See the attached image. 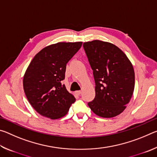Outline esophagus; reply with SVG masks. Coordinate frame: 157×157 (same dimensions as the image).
<instances>
[{
	"label": "esophagus",
	"instance_id": "34e87169",
	"mask_svg": "<svg viewBox=\"0 0 157 157\" xmlns=\"http://www.w3.org/2000/svg\"><path fill=\"white\" fill-rule=\"evenodd\" d=\"M81 91H75V94L76 95H79L81 94Z\"/></svg>",
	"mask_w": 157,
	"mask_h": 157
}]
</instances>
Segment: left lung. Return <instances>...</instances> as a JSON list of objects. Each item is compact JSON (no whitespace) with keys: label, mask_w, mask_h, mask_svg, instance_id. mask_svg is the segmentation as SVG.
<instances>
[{"label":"left lung","mask_w":157,"mask_h":157,"mask_svg":"<svg viewBox=\"0 0 157 157\" xmlns=\"http://www.w3.org/2000/svg\"><path fill=\"white\" fill-rule=\"evenodd\" d=\"M84 51L93 70L95 96L88 103L93 112L112 118L123 112L134 89L135 75L126 55L113 44L100 40L85 42Z\"/></svg>","instance_id":"obj_1"}]
</instances>
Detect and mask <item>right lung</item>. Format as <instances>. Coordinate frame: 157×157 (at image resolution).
Wrapping results in <instances>:
<instances>
[{
    "label": "right lung",
    "instance_id": "obj_1",
    "mask_svg": "<svg viewBox=\"0 0 157 157\" xmlns=\"http://www.w3.org/2000/svg\"><path fill=\"white\" fill-rule=\"evenodd\" d=\"M82 42H59L45 47L34 56L23 77V89L34 110L50 119L68 113L75 98L62 82L66 63L78 51Z\"/></svg>",
    "mask_w": 157,
    "mask_h": 157
}]
</instances>
